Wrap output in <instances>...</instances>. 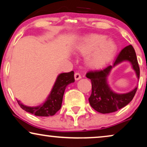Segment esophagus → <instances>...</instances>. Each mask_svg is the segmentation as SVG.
I'll use <instances>...</instances> for the list:
<instances>
[{
    "mask_svg": "<svg viewBox=\"0 0 147 147\" xmlns=\"http://www.w3.org/2000/svg\"><path fill=\"white\" fill-rule=\"evenodd\" d=\"M74 78H75L76 80H79L82 78V76L79 73H76L74 74Z\"/></svg>",
    "mask_w": 147,
    "mask_h": 147,
    "instance_id": "obj_1",
    "label": "esophagus"
}]
</instances>
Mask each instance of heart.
Segmentation results:
<instances>
[{
	"label": "heart",
	"instance_id": "b5f03b06",
	"mask_svg": "<svg viewBox=\"0 0 147 147\" xmlns=\"http://www.w3.org/2000/svg\"><path fill=\"white\" fill-rule=\"evenodd\" d=\"M78 51L83 54H90L88 57V64L99 67L109 61L117 50L116 43L106 37L100 35H90L83 38L78 45Z\"/></svg>",
	"mask_w": 147,
	"mask_h": 147
}]
</instances>
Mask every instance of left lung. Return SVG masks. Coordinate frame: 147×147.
Here are the masks:
<instances>
[{"instance_id":"left-lung-1","label":"left lung","mask_w":147,"mask_h":147,"mask_svg":"<svg viewBox=\"0 0 147 147\" xmlns=\"http://www.w3.org/2000/svg\"><path fill=\"white\" fill-rule=\"evenodd\" d=\"M124 61L131 63L138 79L140 77V68L133 47L126 46L120 52L113 65L100 70L90 71L86 77L92 82V94L89 98L90 106L96 111L102 114L111 113L121 109L133 99L137 87L126 94H117L112 91L107 82V78L114 67Z\"/></svg>"}]
</instances>
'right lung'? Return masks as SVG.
Masks as SVG:
<instances>
[{
    "label": "right lung",
    "instance_id": "1",
    "mask_svg": "<svg viewBox=\"0 0 147 147\" xmlns=\"http://www.w3.org/2000/svg\"><path fill=\"white\" fill-rule=\"evenodd\" d=\"M74 82L75 79H74V72L73 71L68 73L60 74L57 76L51 93L44 103L35 107H30L23 105L19 100H17V102L22 109L35 116H53L56 112L59 111L61 107L64 92L67 86Z\"/></svg>",
    "mask_w": 147,
    "mask_h": 147
}]
</instances>
